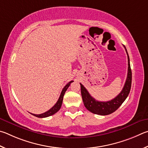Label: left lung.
I'll use <instances>...</instances> for the list:
<instances>
[{
    "label": "left lung",
    "mask_w": 148,
    "mask_h": 148,
    "mask_svg": "<svg viewBox=\"0 0 148 148\" xmlns=\"http://www.w3.org/2000/svg\"><path fill=\"white\" fill-rule=\"evenodd\" d=\"M123 47H125L128 58L127 77L125 83L122 90L115 98H114L113 99L110 101H99L95 100L94 97H92L90 95L89 92L87 91V90L85 88L83 85L80 83V84H81L82 101H83L85 107L90 112L95 114L103 116L108 115L110 114L115 112L124 102L126 98L127 97L129 92H130L131 87L132 72L130 66V60H129L127 51L124 45Z\"/></svg>",
    "instance_id": "1"
}]
</instances>
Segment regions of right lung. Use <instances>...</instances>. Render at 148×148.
I'll return each mask as SVG.
<instances>
[{"label": "right lung", "mask_w": 148, "mask_h": 148, "mask_svg": "<svg viewBox=\"0 0 148 148\" xmlns=\"http://www.w3.org/2000/svg\"><path fill=\"white\" fill-rule=\"evenodd\" d=\"M73 82V81H70L66 85V86H64V88H63V90H62V91L61 92L60 95L58 100L57 101L56 104L54 105L53 107L51 108V109H49L48 111H47V112H44L43 114H32L34 116H36V117H38V118H46V117H49V116L53 115V114H54L58 112V111L60 110V108H61L65 92H66L67 89L68 88V87L70 86V84H71Z\"/></svg>", "instance_id": "right-lung-1"}]
</instances>
